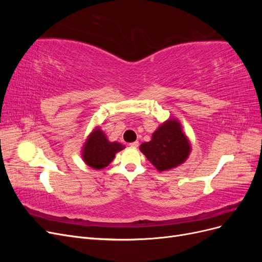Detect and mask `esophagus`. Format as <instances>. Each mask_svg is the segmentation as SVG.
Wrapping results in <instances>:
<instances>
[{
  "label": "esophagus",
  "mask_w": 262,
  "mask_h": 262,
  "mask_svg": "<svg viewBox=\"0 0 262 262\" xmlns=\"http://www.w3.org/2000/svg\"><path fill=\"white\" fill-rule=\"evenodd\" d=\"M129 145L131 147H138L139 146V141H134V142H132V143H130Z\"/></svg>",
  "instance_id": "1"
}]
</instances>
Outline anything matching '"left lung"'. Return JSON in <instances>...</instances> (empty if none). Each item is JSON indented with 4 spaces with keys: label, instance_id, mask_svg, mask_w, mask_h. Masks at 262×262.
<instances>
[{
    "label": "left lung",
    "instance_id": "obj_1",
    "mask_svg": "<svg viewBox=\"0 0 262 262\" xmlns=\"http://www.w3.org/2000/svg\"><path fill=\"white\" fill-rule=\"evenodd\" d=\"M158 171H167L184 164L191 152L189 139L176 118H169L152 134V140L140 145Z\"/></svg>",
    "mask_w": 262,
    "mask_h": 262
}]
</instances>
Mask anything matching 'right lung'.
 Segmentation results:
<instances>
[{"instance_id": "1", "label": "right lung", "mask_w": 262, "mask_h": 262, "mask_svg": "<svg viewBox=\"0 0 262 262\" xmlns=\"http://www.w3.org/2000/svg\"><path fill=\"white\" fill-rule=\"evenodd\" d=\"M124 148L119 142H110L105 132L96 126L86 138L82 147V158L90 167L100 170L114 161L118 152Z\"/></svg>"}]
</instances>
